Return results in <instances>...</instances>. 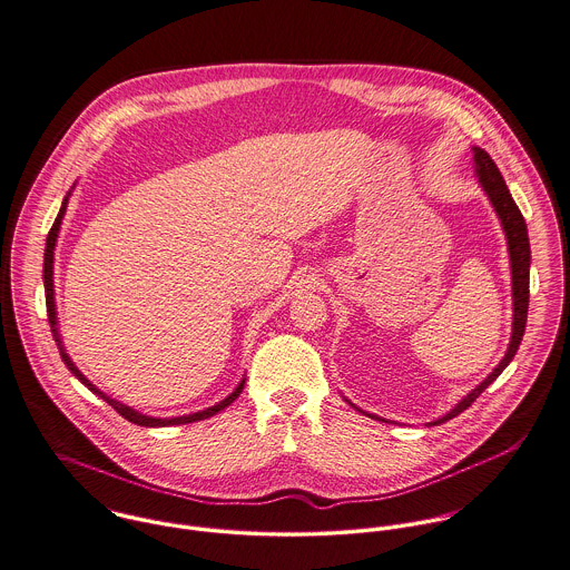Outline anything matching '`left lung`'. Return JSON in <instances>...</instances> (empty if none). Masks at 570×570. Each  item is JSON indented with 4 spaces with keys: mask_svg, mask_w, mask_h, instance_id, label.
Returning <instances> with one entry per match:
<instances>
[{
    "mask_svg": "<svg viewBox=\"0 0 570 570\" xmlns=\"http://www.w3.org/2000/svg\"><path fill=\"white\" fill-rule=\"evenodd\" d=\"M473 163H475L478 183H480L482 191L487 194V198L491 200V207H493L495 216L500 218V225H502V230H504V235H507L509 262H511V293H513V328H511V342H509V347H507L502 361L493 367V372H491L480 385H475L464 399H460L445 416H441V419H436V421H432V423H428V425H441V423H445V421L458 416L460 412H464V410L502 374V370L511 363V358L515 356V352H518V347H520V342H522V337H524V328H527V313H529V268H531V246H529L527 223H524V218H522L518 205L513 203V198H511V194H509V189H507V183H504L500 169H498L495 163L489 158V154H487L484 149H480V147H473ZM343 401H345L347 405H352L356 412H361V414H365V416H370V419H379V416H374V414L363 412L361 407H356V405H354L352 401H347L345 396H343ZM379 421L390 423V421H385V419H379Z\"/></svg>",
    "mask_w": 570,
    "mask_h": 570,
    "instance_id": "left-lung-1",
    "label": "left lung"
}]
</instances>
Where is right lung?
I'll use <instances>...</instances> for the list:
<instances>
[{"mask_svg":"<svg viewBox=\"0 0 570 570\" xmlns=\"http://www.w3.org/2000/svg\"><path fill=\"white\" fill-rule=\"evenodd\" d=\"M75 189V187H72ZM72 189L68 191V196L63 198V203H61V209H59V216H57V220H55V225L50 228V233H48V237H46V253H43V288H46V308H48V322H50V331H52V337H55V343H57V347H59V354H61V358H63V363H66V367L92 392V394H97V396H101L108 405H112L116 412L122 416V419H127L129 423H134V425H140V428H169V425H187V423H196V421H205V419H209V416H214V414H218V412H223L225 407H228L239 394H242V390H244V379L237 383V387L228 394L227 399H223L220 403H216V405H212V407H207V410H200V412H194V414H185V416H171V419H158V416H147V414H140V412H136L134 407H129V405H125V403H120V401H116L112 396H108L106 392H101L77 365H75V361L70 358V354L66 352V345H63V340H61V333H59V322H57V304H55V246H57V237H59V230H61V220H63V216H66V209H68V200H70V196H72Z\"/></svg>","mask_w":570,"mask_h":570,"instance_id":"1","label":"right lung"}]
</instances>
